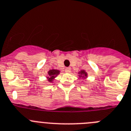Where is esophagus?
Segmentation results:
<instances>
[{
	"label": "esophagus",
	"instance_id": "obj_1",
	"mask_svg": "<svg viewBox=\"0 0 131 131\" xmlns=\"http://www.w3.org/2000/svg\"><path fill=\"white\" fill-rule=\"evenodd\" d=\"M66 73H70V72H71L70 68H66Z\"/></svg>",
	"mask_w": 131,
	"mask_h": 131
}]
</instances>
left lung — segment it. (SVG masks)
I'll use <instances>...</instances> for the list:
<instances>
[{"label": "left lung", "mask_w": 131, "mask_h": 131, "mask_svg": "<svg viewBox=\"0 0 131 131\" xmlns=\"http://www.w3.org/2000/svg\"><path fill=\"white\" fill-rule=\"evenodd\" d=\"M79 73V77H82V78H86L87 77V73H86V71H85L84 70H82V71H80V72Z\"/></svg>", "instance_id": "8db88e82"}]
</instances>
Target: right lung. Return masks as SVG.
<instances>
[{"mask_svg":"<svg viewBox=\"0 0 131 131\" xmlns=\"http://www.w3.org/2000/svg\"><path fill=\"white\" fill-rule=\"evenodd\" d=\"M47 73V78L48 79V81L49 82H52L56 76L60 74V71L57 70V69H51L48 71Z\"/></svg>","mask_w":131,"mask_h":131,"instance_id":"obj_1","label":"right lung"}]
</instances>
